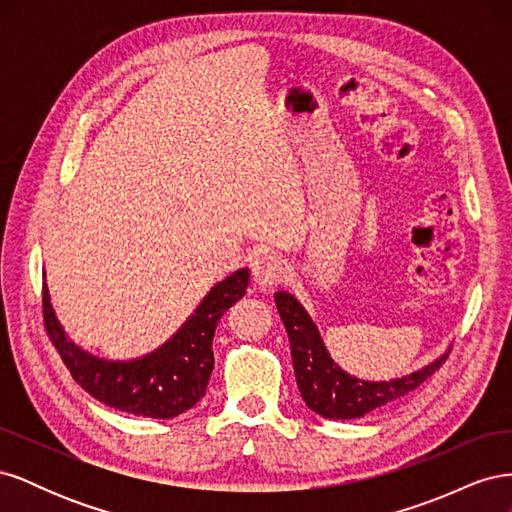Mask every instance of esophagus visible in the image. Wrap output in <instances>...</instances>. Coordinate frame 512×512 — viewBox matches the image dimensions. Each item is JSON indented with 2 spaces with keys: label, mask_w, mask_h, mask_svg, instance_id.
Wrapping results in <instances>:
<instances>
[{
  "label": "esophagus",
  "mask_w": 512,
  "mask_h": 512,
  "mask_svg": "<svg viewBox=\"0 0 512 512\" xmlns=\"http://www.w3.org/2000/svg\"><path fill=\"white\" fill-rule=\"evenodd\" d=\"M252 273H254V280H256L258 286L271 288V286H277V284H282L284 280H288L290 265L280 256L265 254L254 262Z\"/></svg>",
  "instance_id": "obj_1"
}]
</instances>
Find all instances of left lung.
<instances>
[{
  "instance_id": "left-lung-1",
  "label": "left lung",
  "mask_w": 512,
  "mask_h": 512,
  "mask_svg": "<svg viewBox=\"0 0 512 512\" xmlns=\"http://www.w3.org/2000/svg\"><path fill=\"white\" fill-rule=\"evenodd\" d=\"M275 305L290 339L294 376L305 404L324 418H359L397 401L421 386L433 371L440 369L446 354L438 361L391 382H365L339 369L324 348L314 320L292 294L277 290Z\"/></svg>"
}]
</instances>
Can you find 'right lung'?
<instances>
[{"instance_id": "1", "label": "right lung", "mask_w": 512, "mask_h": 512, "mask_svg": "<svg viewBox=\"0 0 512 512\" xmlns=\"http://www.w3.org/2000/svg\"><path fill=\"white\" fill-rule=\"evenodd\" d=\"M250 284V269L232 273L196 307L190 320L147 356L134 361H104L91 356L61 331L42 284L44 329L76 384L102 404L151 418H173L205 397L213 371V333L226 309L237 303Z\"/></svg>"}]
</instances>
